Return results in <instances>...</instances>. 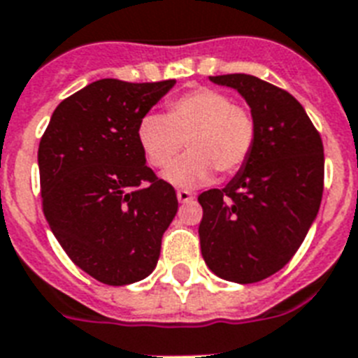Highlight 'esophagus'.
<instances>
[{
  "label": "esophagus",
  "mask_w": 358,
  "mask_h": 358,
  "mask_svg": "<svg viewBox=\"0 0 358 358\" xmlns=\"http://www.w3.org/2000/svg\"><path fill=\"white\" fill-rule=\"evenodd\" d=\"M177 199L179 203H188L194 199V194L190 190H177Z\"/></svg>",
  "instance_id": "esophagus-1"
}]
</instances>
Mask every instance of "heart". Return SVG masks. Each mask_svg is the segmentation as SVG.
I'll list each match as a JSON object with an SVG mask.
<instances>
[{
    "mask_svg": "<svg viewBox=\"0 0 358 358\" xmlns=\"http://www.w3.org/2000/svg\"><path fill=\"white\" fill-rule=\"evenodd\" d=\"M138 144L153 168L162 170L182 149L189 153L171 164L164 179L179 188L207 182L213 170L233 176L250 161L257 142V120L227 94L197 88L170 99L166 116L145 114L136 131Z\"/></svg>",
    "mask_w": 358,
    "mask_h": 358,
    "instance_id": "obj_1",
    "label": "heart"
}]
</instances>
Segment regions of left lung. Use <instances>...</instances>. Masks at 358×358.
I'll return each mask as SVG.
<instances>
[{
    "instance_id": "1",
    "label": "left lung",
    "mask_w": 358,
    "mask_h": 358,
    "mask_svg": "<svg viewBox=\"0 0 358 358\" xmlns=\"http://www.w3.org/2000/svg\"><path fill=\"white\" fill-rule=\"evenodd\" d=\"M210 81L244 96L257 120V142L227 187L197 197L201 255L218 277L250 285L285 268L307 236L324 194V144L287 90L248 73Z\"/></svg>"
}]
</instances>
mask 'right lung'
<instances>
[{
	"label": "right lung",
	"mask_w": 358,
	"mask_h": 358,
	"mask_svg": "<svg viewBox=\"0 0 358 358\" xmlns=\"http://www.w3.org/2000/svg\"><path fill=\"white\" fill-rule=\"evenodd\" d=\"M173 85L90 83L59 103L40 138L42 213L73 264L105 285L150 275L177 214L176 190L145 166L136 138Z\"/></svg>",
	"instance_id": "obj_1"
}]
</instances>
